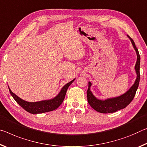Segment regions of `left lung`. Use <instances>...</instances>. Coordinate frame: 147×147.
Listing matches in <instances>:
<instances>
[{
  "mask_svg": "<svg viewBox=\"0 0 147 147\" xmlns=\"http://www.w3.org/2000/svg\"><path fill=\"white\" fill-rule=\"evenodd\" d=\"M127 36L131 40L134 50L136 52L137 61L136 65H135V70H136L137 74V78L131 87L124 94L121 95L118 97L109 98L105 100L99 99L94 96V95L92 94V92L90 90L92 83L88 82V89L87 91L88 102L94 110L99 112V113L105 114L115 113V112L119 111L120 109L125 108L132 101L133 99L135 97V95H136L137 88H138L139 80H140V73H139L141 59L140 55H139V51L136 46L134 41L129 36Z\"/></svg>",
  "mask_w": 147,
  "mask_h": 147,
  "instance_id": "8db88e82",
  "label": "left lung"
}]
</instances>
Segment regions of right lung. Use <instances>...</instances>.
I'll return each mask as SVG.
<instances>
[{
	"label": "right lung",
	"instance_id": "obj_1",
	"mask_svg": "<svg viewBox=\"0 0 147 147\" xmlns=\"http://www.w3.org/2000/svg\"><path fill=\"white\" fill-rule=\"evenodd\" d=\"M75 78L71 80V82L65 84L63 87L61 88V90L59 92L56 96L53 97V99H48V100H42V101H36V102H29L26 101L25 100L21 99L18 95L11 92V90L9 88V91L11 96L15 99V101L23 107L25 111L28 113L31 114H40L44 113H47V112L54 111L57 109L60 106L63 100L65 99V95H66L67 90L69 87V86L74 82Z\"/></svg>",
	"mask_w": 147,
	"mask_h": 147
}]
</instances>
